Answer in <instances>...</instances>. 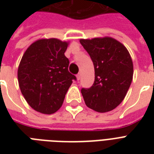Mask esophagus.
Segmentation results:
<instances>
[{
    "mask_svg": "<svg viewBox=\"0 0 154 154\" xmlns=\"http://www.w3.org/2000/svg\"><path fill=\"white\" fill-rule=\"evenodd\" d=\"M80 79H81V73H78V74L77 75V81H79Z\"/></svg>",
    "mask_w": 154,
    "mask_h": 154,
    "instance_id": "esophagus-1",
    "label": "esophagus"
}]
</instances>
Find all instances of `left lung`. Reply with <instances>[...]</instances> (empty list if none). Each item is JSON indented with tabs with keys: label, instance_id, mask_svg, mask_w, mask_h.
<instances>
[{
	"label": "left lung",
	"instance_id": "8db88e82",
	"mask_svg": "<svg viewBox=\"0 0 154 154\" xmlns=\"http://www.w3.org/2000/svg\"><path fill=\"white\" fill-rule=\"evenodd\" d=\"M94 65L95 80L82 89L85 105L98 112L114 109L122 103L131 85L134 65L129 51L112 37L81 39Z\"/></svg>",
	"mask_w": 154,
	"mask_h": 154
}]
</instances>
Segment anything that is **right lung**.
I'll return each mask as SVG.
<instances>
[{"label":"right lung","instance_id":"obj_1","mask_svg":"<svg viewBox=\"0 0 154 154\" xmlns=\"http://www.w3.org/2000/svg\"><path fill=\"white\" fill-rule=\"evenodd\" d=\"M69 42L56 38L40 39L25 52L17 70L21 94L37 112L52 114L63 104L65 94L76 80L65 56Z\"/></svg>","mask_w":154,"mask_h":154}]
</instances>
